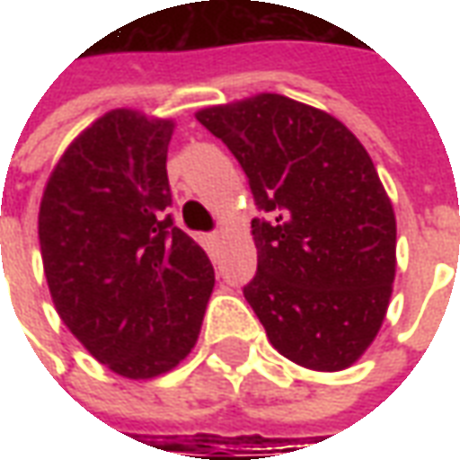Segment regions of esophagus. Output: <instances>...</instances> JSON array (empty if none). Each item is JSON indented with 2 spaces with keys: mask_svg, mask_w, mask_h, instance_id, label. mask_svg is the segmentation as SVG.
Masks as SVG:
<instances>
[{
  "mask_svg": "<svg viewBox=\"0 0 460 460\" xmlns=\"http://www.w3.org/2000/svg\"><path fill=\"white\" fill-rule=\"evenodd\" d=\"M221 241H224V236H221V234H209V236H204V243H207L211 251L219 249Z\"/></svg>",
  "mask_w": 460,
  "mask_h": 460,
  "instance_id": "esophagus-1",
  "label": "esophagus"
}]
</instances>
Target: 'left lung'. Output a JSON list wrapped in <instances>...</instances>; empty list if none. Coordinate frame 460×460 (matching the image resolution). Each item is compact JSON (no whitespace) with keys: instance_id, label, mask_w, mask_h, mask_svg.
Here are the masks:
<instances>
[{"instance_id":"1","label":"left lung","mask_w":460,"mask_h":460,"mask_svg":"<svg viewBox=\"0 0 460 460\" xmlns=\"http://www.w3.org/2000/svg\"><path fill=\"white\" fill-rule=\"evenodd\" d=\"M241 162L259 209L243 288L270 345L313 372L352 367L385 323L396 276L392 199L345 122L288 95L197 111Z\"/></svg>"}]
</instances>
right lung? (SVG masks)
I'll return each mask as SVG.
<instances>
[{
  "label": "right lung",
  "instance_id": "obj_1",
  "mask_svg": "<svg viewBox=\"0 0 460 460\" xmlns=\"http://www.w3.org/2000/svg\"><path fill=\"white\" fill-rule=\"evenodd\" d=\"M174 120L115 108L78 132L49 174L39 243L64 325L125 379H155L199 340L214 269L172 224Z\"/></svg>",
  "mask_w": 460,
  "mask_h": 460
}]
</instances>
